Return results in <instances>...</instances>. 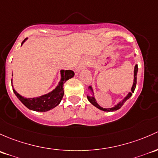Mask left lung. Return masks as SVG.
I'll return each instance as SVG.
<instances>
[{
    "label": "left lung",
    "mask_w": 158,
    "mask_h": 158,
    "mask_svg": "<svg viewBox=\"0 0 158 158\" xmlns=\"http://www.w3.org/2000/svg\"><path fill=\"white\" fill-rule=\"evenodd\" d=\"M137 74H138V64H135V69H134V82H133L132 87H131V92L128 93V94H127V96H126V97H125V98L123 99L122 101H120L119 103H117L115 106L112 107V108H103V107L100 106L97 103V101H96V99L94 98V90H93V88L91 86H90V87H88V89H89V90H90V92L93 94V96L87 95V100H89V102H90L92 105H94V106L97 107V108H98L99 110H103V111H104V112H113V111H115V110H118V109H120L122 106H123V105L124 104L125 102H126V100H128V99L131 97V95H132V93H134L135 90L136 84H137Z\"/></svg>",
    "instance_id": "1"
}]
</instances>
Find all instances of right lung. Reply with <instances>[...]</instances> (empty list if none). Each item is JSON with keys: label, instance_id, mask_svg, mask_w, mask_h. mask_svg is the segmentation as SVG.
Segmentation results:
<instances>
[{"label": "right lung", "instance_id": "right-lung-1", "mask_svg": "<svg viewBox=\"0 0 158 158\" xmlns=\"http://www.w3.org/2000/svg\"><path fill=\"white\" fill-rule=\"evenodd\" d=\"M25 41L26 40L23 41L21 45L25 43ZM74 75V73L73 71L61 70V80L57 87L51 92L40 96V97H33V98H25L24 97H22L20 94H19L14 89H13V90L17 98L20 100L21 103L28 109L36 112H47L50 110H52L61 103L63 96H64V88H63L64 84L68 80L72 78ZM11 83H12V80H11Z\"/></svg>", "mask_w": 158, "mask_h": 158}]
</instances>
